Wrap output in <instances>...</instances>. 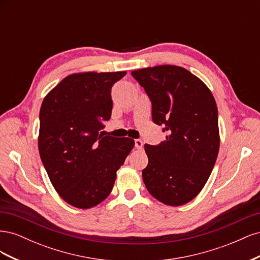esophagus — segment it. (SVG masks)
I'll list each match as a JSON object with an SVG mask.
<instances>
[{"instance_id": "34e87169", "label": "esophagus", "mask_w": 260, "mask_h": 260, "mask_svg": "<svg viewBox=\"0 0 260 260\" xmlns=\"http://www.w3.org/2000/svg\"><path fill=\"white\" fill-rule=\"evenodd\" d=\"M135 144H136V147H137L138 149H141V148H142V146H143L142 140H140V139L135 140Z\"/></svg>"}]
</instances>
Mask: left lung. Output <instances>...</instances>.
I'll return each instance as SVG.
<instances>
[{
    "label": "left lung",
    "mask_w": 260,
    "mask_h": 260,
    "mask_svg": "<svg viewBox=\"0 0 260 260\" xmlns=\"http://www.w3.org/2000/svg\"><path fill=\"white\" fill-rule=\"evenodd\" d=\"M131 75L152 101L153 121L168 133L159 145L145 144L144 184L165 205H184L205 186L217 159L216 101L208 86L183 67L160 65Z\"/></svg>",
    "instance_id": "obj_1"
}]
</instances>
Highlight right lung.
I'll use <instances>...</instances> for the list:
<instances>
[{"instance_id":"right-lung-1","label":"right lung","mask_w":260,"mask_h":260,"mask_svg":"<svg viewBox=\"0 0 260 260\" xmlns=\"http://www.w3.org/2000/svg\"><path fill=\"white\" fill-rule=\"evenodd\" d=\"M125 74L69 75L42 102L39 153L54 188L74 207L89 209L103 202L135 146L130 138L100 132L112 116V86Z\"/></svg>"}]
</instances>
